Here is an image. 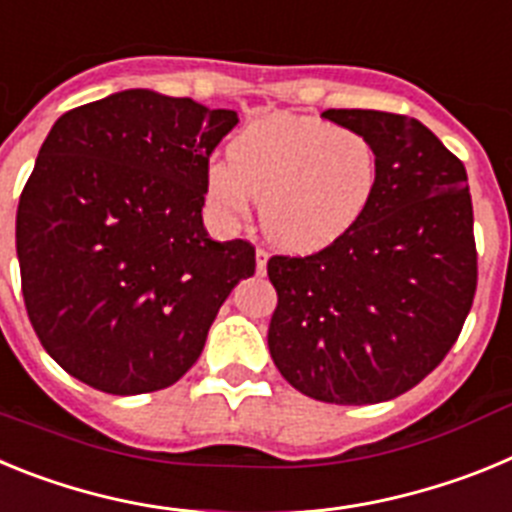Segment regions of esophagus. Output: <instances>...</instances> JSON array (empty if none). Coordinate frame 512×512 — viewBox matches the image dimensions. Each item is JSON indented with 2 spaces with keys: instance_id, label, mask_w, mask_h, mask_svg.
Instances as JSON below:
<instances>
[{
  "instance_id": "34e87169",
  "label": "esophagus",
  "mask_w": 512,
  "mask_h": 512,
  "mask_svg": "<svg viewBox=\"0 0 512 512\" xmlns=\"http://www.w3.org/2000/svg\"><path fill=\"white\" fill-rule=\"evenodd\" d=\"M266 261H269V253H266L264 248H259V251H256V271H259L261 277L266 274Z\"/></svg>"
}]
</instances>
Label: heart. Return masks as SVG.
<instances>
[{
	"label": "heart",
	"instance_id": "b5f03b06",
	"mask_svg": "<svg viewBox=\"0 0 512 512\" xmlns=\"http://www.w3.org/2000/svg\"><path fill=\"white\" fill-rule=\"evenodd\" d=\"M379 182L366 135L305 115H274L243 130L207 171V200L223 220L261 200V230L287 251H318L366 212Z\"/></svg>",
	"mask_w": 512,
	"mask_h": 512
}]
</instances>
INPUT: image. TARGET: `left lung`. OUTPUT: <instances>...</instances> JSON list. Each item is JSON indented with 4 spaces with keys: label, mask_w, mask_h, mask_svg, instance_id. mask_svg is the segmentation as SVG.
<instances>
[{
    "label": "left lung",
    "mask_w": 512,
    "mask_h": 512,
    "mask_svg": "<svg viewBox=\"0 0 512 512\" xmlns=\"http://www.w3.org/2000/svg\"><path fill=\"white\" fill-rule=\"evenodd\" d=\"M366 135L379 182L364 215L310 256H271V359L320 402L374 405L405 395L449 354L477 292L467 169L423 122L325 110Z\"/></svg>",
    "instance_id": "left-lung-1"
}]
</instances>
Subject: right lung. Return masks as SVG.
Masks as SVG:
<instances>
[{
  "instance_id": "right-lung-1",
  "label": "right lung",
  "mask_w": 512,
  "mask_h": 512,
  "mask_svg": "<svg viewBox=\"0 0 512 512\" xmlns=\"http://www.w3.org/2000/svg\"><path fill=\"white\" fill-rule=\"evenodd\" d=\"M233 110L128 89L56 120L17 205L22 297L61 369L107 395L166 390L192 369L248 241L202 225L210 156Z\"/></svg>"
}]
</instances>
